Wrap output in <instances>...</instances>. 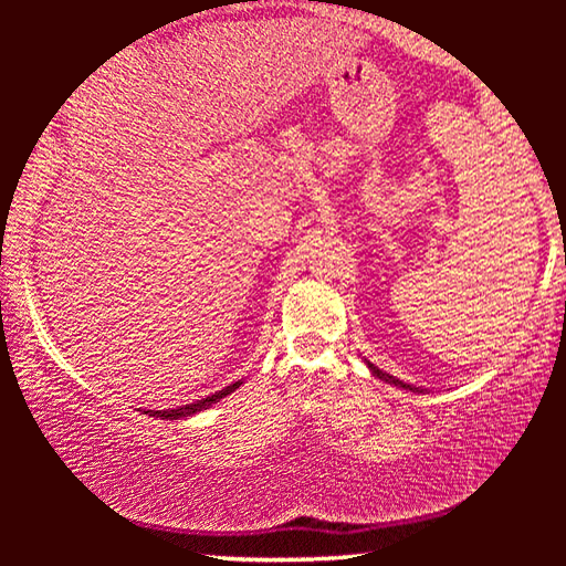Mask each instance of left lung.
Returning <instances> with one entry per match:
<instances>
[{
	"label": "left lung",
	"instance_id": "8db88e82",
	"mask_svg": "<svg viewBox=\"0 0 566 566\" xmlns=\"http://www.w3.org/2000/svg\"><path fill=\"white\" fill-rule=\"evenodd\" d=\"M367 367L371 369V375H375L377 379H381V381H389V385H395V387H401V389H409V391H424V389H419V387H411V385H407V381H401V379H397V377H391V375H387V371H381V369H377L375 364H369L367 361Z\"/></svg>",
	"mask_w": 566,
	"mask_h": 566
}]
</instances>
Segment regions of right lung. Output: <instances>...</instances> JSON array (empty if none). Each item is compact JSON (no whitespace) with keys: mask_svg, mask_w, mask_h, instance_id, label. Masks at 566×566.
Masks as SVG:
<instances>
[{"mask_svg":"<svg viewBox=\"0 0 566 566\" xmlns=\"http://www.w3.org/2000/svg\"><path fill=\"white\" fill-rule=\"evenodd\" d=\"M239 385H242V381H234V385L224 387L222 391H214V395H209V397H205V399L191 401V405L177 407V409H147L145 415H149V417H161V419H185V417L197 415V411H202V409H209L212 405H217L219 399L227 397V395H232L234 389H239Z\"/></svg>","mask_w":566,"mask_h":566,"instance_id":"add662e5","label":"right lung"}]
</instances>
